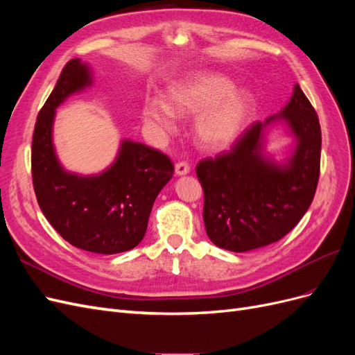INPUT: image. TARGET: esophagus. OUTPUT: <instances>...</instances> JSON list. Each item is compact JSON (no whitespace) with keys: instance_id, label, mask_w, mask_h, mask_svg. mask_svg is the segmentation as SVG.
<instances>
[{"instance_id":"34e87169","label":"esophagus","mask_w":355,"mask_h":355,"mask_svg":"<svg viewBox=\"0 0 355 355\" xmlns=\"http://www.w3.org/2000/svg\"><path fill=\"white\" fill-rule=\"evenodd\" d=\"M175 170H176V175H179V176L188 175L191 171V166L188 161H179V163H176V166H175Z\"/></svg>"}]
</instances>
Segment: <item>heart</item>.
I'll use <instances>...</instances> for the list:
<instances>
[{
	"label": "heart",
	"mask_w": 355,
	"mask_h": 355,
	"mask_svg": "<svg viewBox=\"0 0 355 355\" xmlns=\"http://www.w3.org/2000/svg\"><path fill=\"white\" fill-rule=\"evenodd\" d=\"M231 83L216 73H196L168 90V103L148 99L144 105L146 121L171 132L175 108L184 114H197L196 135L202 148L218 151L230 146L241 133L252 111L250 94L231 90Z\"/></svg>",
	"instance_id": "b5f03b06"
}]
</instances>
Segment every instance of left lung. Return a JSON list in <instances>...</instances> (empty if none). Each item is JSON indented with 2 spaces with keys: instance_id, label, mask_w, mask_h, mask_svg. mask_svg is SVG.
<instances>
[{
  "instance_id": "8db88e82",
  "label": "left lung",
  "mask_w": 355,
  "mask_h": 355,
  "mask_svg": "<svg viewBox=\"0 0 355 355\" xmlns=\"http://www.w3.org/2000/svg\"><path fill=\"white\" fill-rule=\"evenodd\" d=\"M297 137L286 167L263 161L262 128L275 116L253 123L230 151L204 158L196 173L204 191L202 219L211 243L247 252L282 240L314 200L320 178L318 115L299 84L280 114Z\"/></svg>"
}]
</instances>
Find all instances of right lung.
<instances>
[{
  "label": "right lung",
  "instance_id": "right-lung-1",
  "mask_svg": "<svg viewBox=\"0 0 355 355\" xmlns=\"http://www.w3.org/2000/svg\"><path fill=\"white\" fill-rule=\"evenodd\" d=\"M92 83L89 69L72 59L40 110L32 137V184L41 211L63 239L78 249L114 254L142 241L158 192L175 166L158 149L123 142L115 164L101 176L67 173L51 145L55 110L71 93Z\"/></svg>",
  "mask_w": 355,
  "mask_h": 355
}]
</instances>
